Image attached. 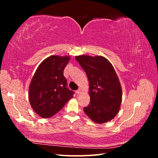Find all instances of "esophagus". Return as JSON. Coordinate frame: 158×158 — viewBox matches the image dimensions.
Segmentation results:
<instances>
[{
	"label": "esophagus",
	"instance_id": "34e87169",
	"mask_svg": "<svg viewBox=\"0 0 158 158\" xmlns=\"http://www.w3.org/2000/svg\"><path fill=\"white\" fill-rule=\"evenodd\" d=\"M76 93L77 94H80L81 93V89L79 88V89H78L77 90H76Z\"/></svg>",
	"mask_w": 158,
	"mask_h": 158
}]
</instances>
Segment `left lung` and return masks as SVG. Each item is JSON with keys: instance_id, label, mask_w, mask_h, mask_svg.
I'll use <instances>...</instances> for the list:
<instances>
[{"instance_id": "left-lung-1", "label": "left lung", "mask_w": 158, "mask_h": 158, "mask_svg": "<svg viewBox=\"0 0 158 158\" xmlns=\"http://www.w3.org/2000/svg\"><path fill=\"white\" fill-rule=\"evenodd\" d=\"M89 80L90 102L84 107L85 114L94 122L106 123L119 110L122 90L115 70L102 56H76Z\"/></svg>"}]
</instances>
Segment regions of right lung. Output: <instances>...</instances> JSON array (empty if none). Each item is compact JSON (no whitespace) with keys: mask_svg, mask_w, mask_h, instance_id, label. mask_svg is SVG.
<instances>
[{"mask_svg":"<svg viewBox=\"0 0 158 158\" xmlns=\"http://www.w3.org/2000/svg\"><path fill=\"white\" fill-rule=\"evenodd\" d=\"M70 58L52 56L42 62L29 86L32 108L43 118H49L61 110L75 94L67 88L64 70Z\"/></svg>","mask_w":158,"mask_h":158,"instance_id":"add662e5","label":"right lung"}]
</instances>
